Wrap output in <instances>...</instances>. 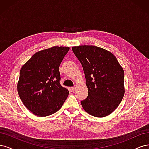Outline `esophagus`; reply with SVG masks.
Returning a JSON list of instances; mask_svg holds the SVG:
<instances>
[{
    "label": "esophagus",
    "instance_id": "34e87169",
    "mask_svg": "<svg viewBox=\"0 0 149 149\" xmlns=\"http://www.w3.org/2000/svg\"><path fill=\"white\" fill-rule=\"evenodd\" d=\"M75 90V88L74 87H71L70 88V91L71 92H74V91Z\"/></svg>",
    "mask_w": 149,
    "mask_h": 149
}]
</instances>
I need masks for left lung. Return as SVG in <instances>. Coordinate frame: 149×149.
<instances>
[{"label":"left lung","mask_w":149,"mask_h":149,"mask_svg":"<svg viewBox=\"0 0 149 149\" xmlns=\"http://www.w3.org/2000/svg\"><path fill=\"white\" fill-rule=\"evenodd\" d=\"M82 65L88 96L81 101L84 110L97 118L111 114L124 96V71L116 56L93 45L73 47Z\"/></svg>","instance_id":"obj_1"}]
</instances>
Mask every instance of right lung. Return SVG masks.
Wrapping results in <instances>:
<instances>
[{"label": "right lung", "mask_w": 149, "mask_h": 149, "mask_svg": "<svg viewBox=\"0 0 149 149\" xmlns=\"http://www.w3.org/2000/svg\"><path fill=\"white\" fill-rule=\"evenodd\" d=\"M70 47H53L35 53L22 66L17 91L25 106L39 117L61 109L69 91L60 84L59 66Z\"/></svg>", "instance_id": "add662e5"}]
</instances>
